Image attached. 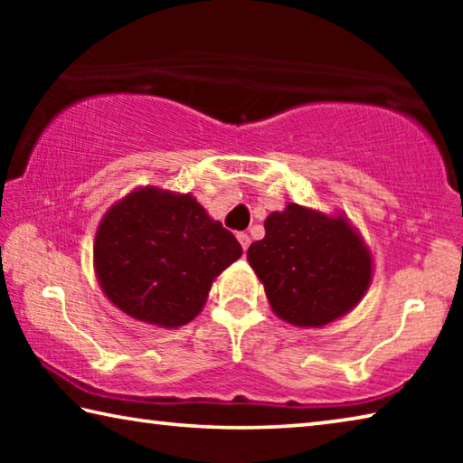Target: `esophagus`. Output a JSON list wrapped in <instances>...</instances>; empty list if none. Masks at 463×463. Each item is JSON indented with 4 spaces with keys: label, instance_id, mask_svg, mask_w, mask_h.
<instances>
[{
    "label": "esophagus",
    "instance_id": "34e87169",
    "mask_svg": "<svg viewBox=\"0 0 463 463\" xmlns=\"http://www.w3.org/2000/svg\"><path fill=\"white\" fill-rule=\"evenodd\" d=\"M237 239H239V242H241V247L247 250V249H249V245H250L249 234H247V232H239V234H237Z\"/></svg>",
    "mask_w": 463,
    "mask_h": 463
}]
</instances>
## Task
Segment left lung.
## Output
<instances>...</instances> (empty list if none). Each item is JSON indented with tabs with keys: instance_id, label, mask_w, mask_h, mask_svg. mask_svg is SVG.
<instances>
[{
	"instance_id": "obj_1",
	"label": "left lung",
	"mask_w": 463,
	"mask_h": 463,
	"mask_svg": "<svg viewBox=\"0 0 463 463\" xmlns=\"http://www.w3.org/2000/svg\"><path fill=\"white\" fill-rule=\"evenodd\" d=\"M273 312L296 326H323L359 302L372 279L362 239L341 216L298 203L265 221V237L247 250Z\"/></svg>"
}]
</instances>
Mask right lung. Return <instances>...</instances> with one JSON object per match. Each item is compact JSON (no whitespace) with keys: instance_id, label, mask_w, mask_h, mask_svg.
I'll return each instance as SVG.
<instances>
[{"instance_id":"add662e5","label":"right lung","mask_w":463,"mask_h":463,"mask_svg":"<svg viewBox=\"0 0 463 463\" xmlns=\"http://www.w3.org/2000/svg\"><path fill=\"white\" fill-rule=\"evenodd\" d=\"M242 253L190 194L145 187L101 221L93 260L101 289L128 317L182 326L198 317L214 278Z\"/></svg>"}]
</instances>
